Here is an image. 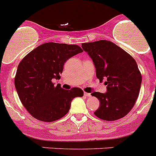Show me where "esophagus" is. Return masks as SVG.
Returning <instances> with one entry per match:
<instances>
[{"instance_id": "34e87169", "label": "esophagus", "mask_w": 156, "mask_h": 156, "mask_svg": "<svg viewBox=\"0 0 156 156\" xmlns=\"http://www.w3.org/2000/svg\"><path fill=\"white\" fill-rule=\"evenodd\" d=\"M84 96L86 98H90V96H91V95H90V94H89V93H86V92H84Z\"/></svg>"}]
</instances>
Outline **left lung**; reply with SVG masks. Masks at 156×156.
Masks as SVG:
<instances>
[{"instance_id":"8db88e82","label":"left lung","mask_w":156,"mask_h":156,"mask_svg":"<svg viewBox=\"0 0 156 156\" xmlns=\"http://www.w3.org/2000/svg\"><path fill=\"white\" fill-rule=\"evenodd\" d=\"M83 51L93 61L96 76L105 80V93L94 92L100 106L94 115L107 121L116 120L129 113L138 98L141 74L131 55L114 43L98 41L82 44Z\"/></svg>"}]
</instances>
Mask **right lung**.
I'll list each match as a JSON object with an SVG mask.
<instances>
[{
	"mask_svg": "<svg viewBox=\"0 0 156 156\" xmlns=\"http://www.w3.org/2000/svg\"><path fill=\"white\" fill-rule=\"evenodd\" d=\"M81 52L78 45L46 43L20 62L15 86L22 104L34 118L44 122L61 119L69 111L73 99L83 95L80 88L66 90L52 83L60 79L65 62Z\"/></svg>",
	"mask_w": 156,
	"mask_h": 156,
	"instance_id": "obj_1",
	"label": "right lung"
}]
</instances>
